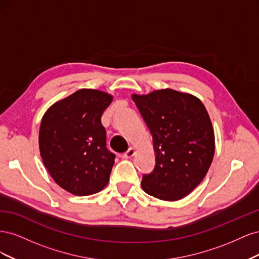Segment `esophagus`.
I'll use <instances>...</instances> for the list:
<instances>
[{"instance_id": "obj_1", "label": "esophagus", "mask_w": 259, "mask_h": 259, "mask_svg": "<svg viewBox=\"0 0 259 259\" xmlns=\"http://www.w3.org/2000/svg\"><path fill=\"white\" fill-rule=\"evenodd\" d=\"M134 153H135L134 149H133V148H128L127 150L123 153V155H122V156H123L124 159H130V158H132L133 155H134Z\"/></svg>"}]
</instances>
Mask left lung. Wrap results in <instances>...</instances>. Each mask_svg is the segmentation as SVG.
Listing matches in <instances>:
<instances>
[{
	"label": "left lung",
	"instance_id": "8db88e82",
	"mask_svg": "<svg viewBox=\"0 0 259 259\" xmlns=\"http://www.w3.org/2000/svg\"><path fill=\"white\" fill-rule=\"evenodd\" d=\"M153 139L155 164L142 187L154 198L176 201L197 187L213 161L214 131L202 101L166 89L133 95Z\"/></svg>",
	"mask_w": 259,
	"mask_h": 259
}]
</instances>
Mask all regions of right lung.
I'll return each instance as SVG.
<instances>
[{"mask_svg": "<svg viewBox=\"0 0 259 259\" xmlns=\"http://www.w3.org/2000/svg\"><path fill=\"white\" fill-rule=\"evenodd\" d=\"M112 96L80 90L53 105L44 114L38 145L44 165L62 189L91 195L109 182L115 154L106 147L101 115Z\"/></svg>", "mask_w": 259, "mask_h": 259, "instance_id": "1", "label": "right lung"}]
</instances>
